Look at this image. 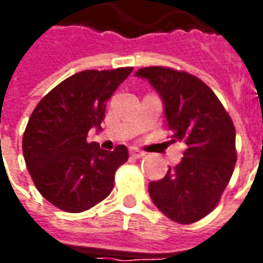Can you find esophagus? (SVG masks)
I'll return each mask as SVG.
<instances>
[{
  "instance_id": "esophagus-1",
  "label": "esophagus",
  "mask_w": 263,
  "mask_h": 263,
  "mask_svg": "<svg viewBox=\"0 0 263 263\" xmlns=\"http://www.w3.org/2000/svg\"><path fill=\"white\" fill-rule=\"evenodd\" d=\"M129 155H131L134 159H141V158H143V156H145V154H143V152H141L139 149H135V148H132L131 151H129Z\"/></svg>"
}]
</instances>
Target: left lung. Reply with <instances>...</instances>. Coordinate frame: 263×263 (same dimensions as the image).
I'll list each match as a JSON object with an SVG mask.
<instances>
[{
  "label": "left lung",
  "instance_id": "1",
  "mask_svg": "<svg viewBox=\"0 0 263 263\" xmlns=\"http://www.w3.org/2000/svg\"><path fill=\"white\" fill-rule=\"evenodd\" d=\"M159 92L172 142H184L180 163L149 183V196L163 214L192 224L220 201L237 162L235 128L213 90L196 76L171 67H143L135 73Z\"/></svg>",
  "mask_w": 263,
  "mask_h": 263
}]
</instances>
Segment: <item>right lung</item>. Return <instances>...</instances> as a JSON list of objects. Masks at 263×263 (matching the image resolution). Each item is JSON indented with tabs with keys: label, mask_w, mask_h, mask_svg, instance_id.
<instances>
[{
	"label": "right lung",
	"mask_w": 263,
	"mask_h": 263,
	"mask_svg": "<svg viewBox=\"0 0 263 263\" xmlns=\"http://www.w3.org/2000/svg\"><path fill=\"white\" fill-rule=\"evenodd\" d=\"M132 67L84 70L70 76L39 101L28 121L22 152L32 180L49 203L81 213L103 201L114 187L115 171L128 160L125 145L104 151L87 142L101 131L105 103Z\"/></svg>",
	"instance_id": "add662e5"
}]
</instances>
